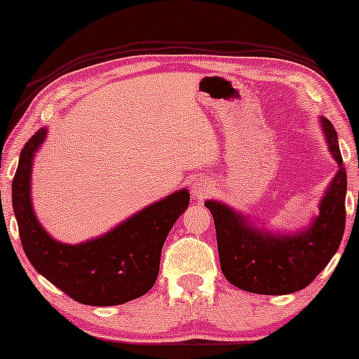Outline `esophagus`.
Returning a JSON list of instances; mask_svg holds the SVG:
<instances>
[{
  "label": "esophagus",
  "mask_w": 359,
  "mask_h": 359,
  "mask_svg": "<svg viewBox=\"0 0 359 359\" xmlns=\"http://www.w3.org/2000/svg\"><path fill=\"white\" fill-rule=\"evenodd\" d=\"M191 192H192L194 199L203 201V199H205V197L209 196V192H211V185L205 182V180L199 179V180H196V182L192 184Z\"/></svg>",
  "instance_id": "esophagus-1"
}]
</instances>
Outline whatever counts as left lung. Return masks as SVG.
I'll return each mask as SVG.
<instances>
[{"label":"left lung","mask_w":359,"mask_h":359,"mask_svg":"<svg viewBox=\"0 0 359 359\" xmlns=\"http://www.w3.org/2000/svg\"><path fill=\"white\" fill-rule=\"evenodd\" d=\"M337 174L319 203V216L304 231L270 233L217 201H205L216 226L221 270L241 290L263 295H285L302 290L325 269L339 248L346 226V168L337 133L320 118Z\"/></svg>","instance_id":"obj_1"}]
</instances>
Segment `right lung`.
Listing matches in <instances>:
<instances>
[{
    "mask_svg": "<svg viewBox=\"0 0 359 359\" xmlns=\"http://www.w3.org/2000/svg\"><path fill=\"white\" fill-rule=\"evenodd\" d=\"M47 128L25 143L11 184L20 240L34 269L86 306H119L145 295L158 277L160 255L174 222L187 209V189L148 205L94 240L67 245L42 228L32 205V165Z\"/></svg>",
    "mask_w": 359,
    "mask_h": 359,
    "instance_id": "obj_1",
    "label": "right lung"
}]
</instances>
